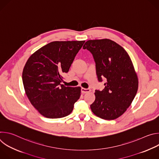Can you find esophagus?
I'll list each match as a JSON object with an SVG mask.
<instances>
[{
  "label": "esophagus",
  "mask_w": 159,
  "mask_h": 159,
  "mask_svg": "<svg viewBox=\"0 0 159 159\" xmlns=\"http://www.w3.org/2000/svg\"><path fill=\"white\" fill-rule=\"evenodd\" d=\"M81 91L83 94H85V93H88L90 91V89H85V88H82L81 89Z\"/></svg>",
  "instance_id": "esophagus-1"
}]
</instances>
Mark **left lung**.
I'll use <instances>...</instances> for the list:
<instances>
[{"label":"left lung","mask_w":159,"mask_h":159,"mask_svg":"<svg viewBox=\"0 0 159 159\" xmlns=\"http://www.w3.org/2000/svg\"><path fill=\"white\" fill-rule=\"evenodd\" d=\"M83 48L93 55L98 80H106L104 89L96 90L90 109L102 119L115 120L126 111L137 93L139 79L132 61L122 47L109 39L88 40Z\"/></svg>","instance_id":"obj_1"}]
</instances>
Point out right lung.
Wrapping results in <instances>:
<instances>
[{
	"instance_id": "add662e5",
	"label": "right lung",
	"mask_w": 159,
	"mask_h": 159,
	"mask_svg": "<svg viewBox=\"0 0 159 159\" xmlns=\"http://www.w3.org/2000/svg\"><path fill=\"white\" fill-rule=\"evenodd\" d=\"M85 41H53L33 53L22 71V82L31 104L43 116L70 115L80 98L81 87L61 85Z\"/></svg>"
}]
</instances>
